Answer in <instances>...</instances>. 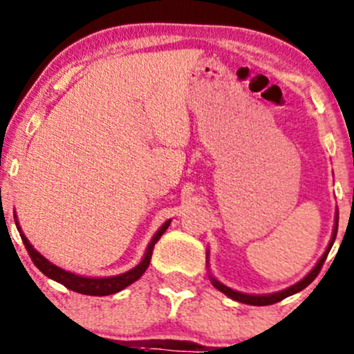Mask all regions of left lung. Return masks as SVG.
<instances>
[{
    "label": "left lung",
    "mask_w": 354,
    "mask_h": 354,
    "mask_svg": "<svg viewBox=\"0 0 354 354\" xmlns=\"http://www.w3.org/2000/svg\"><path fill=\"white\" fill-rule=\"evenodd\" d=\"M337 220H339V215H337V212H336L335 228H333L331 242H329V245H328V248H326L324 254H322V257H321L319 260H317L316 267H314V269L310 270L309 274L306 275L304 279H302V281H299L297 284L287 287V289L279 290V292H274V294H263V296H254V294H243V292H239V290L230 289V287L223 286V284H221V282L216 281V279L213 277V275H209V281H212L213 287H216V289H218L220 292H223L225 296H228L230 299H234V301L243 302V304H250V306H270V304H275V302L282 301V299L292 296V294L301 292V290L306 289V287H308V286L310 284V282H313L314 279L317 277V274H319V272H321L322 263H324V260H326V257H328L329 250H331L333 243H335V240H336V234H337ZM207 255H208V254H207Z\"/></svg>",
    "instance_id": "8db88e82"
}]
</instances>
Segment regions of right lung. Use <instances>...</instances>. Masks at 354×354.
<instances>
[{
	"instance_id": "add662e5",
	"label": "right lung",
	"mask_w": 354,
	"mask_h": 354,
	"mask_svg": "<svg viewBox=\"0 0 354 354\" xmlns=\"http://www.w3.org/2000/svg\"><path fill=\"white\" fill-rule=\"evenodd\" d=\"M15 221H17V227L19 230V235H21L23 243H25V248L28 250L30 257H32L33 263L40 269V272H44L46 277L53 279V281L58 282V284L65 286L67 289L73 290V292L85 294V296H109V294H115L119 292V290L126 289L127 286H131L133 282L138 281V279L145 274L147 267H149L154 245H156V242L161 239V235L165 234L166 228H168L171 223V220H168L161 225V228H159L156 235H154L153 240L149 242V245H147L145 257H142L141 262H139L134 269L124 272V274L120 275H112V277H84V275H77L68 270L60 269V267H57L55 263L50 262L48 259H45L40 252H37V248H33L32 243L28 242V239L23 235L21 228H19L18 225V220Z\"/></svg>"
}]
</instances>
